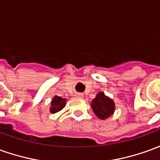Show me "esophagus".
I'll use <instances>...</instances> for the list:
<instances>
[{"instance_id": "1", "label": "esophagus", "mask_w": 160, "mask_h": 160, "mask_svg": "<svg viewBox=\"0 0 160 160\" xmlns=\"http://www.w3.org/2000/svg\"><path fill=\"white\" fill-rule=\"evenodd\" d=\"M77 96H78V97H80V98H83V95H82L81 93H78V94H77Z\"/></svg>"}]
</instances>
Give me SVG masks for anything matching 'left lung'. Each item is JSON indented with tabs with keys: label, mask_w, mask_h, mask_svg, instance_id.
Masks as SVG:
<instances>
[{
	"label": "left lung",
	"mask_w": 160,
	"mask_h": 160,
	"mask_svg": "<svg viewBox=\"0 0 160 160\" xmlns=\"http://www.w3.org/2000/svg\"><path fill=\"white\" fill-rule=\"evenodd\" d=\"M91 107L96 116L100 119H106L110 117L115 110L113 100L105 95L103 92H99L92 99Z\"/></svg>",
	"instance_id": "8db88e82"
}]
</instances>
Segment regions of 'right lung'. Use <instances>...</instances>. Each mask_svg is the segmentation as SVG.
<instances>
[{
	"label": "right lung",
	"mask_w": 160,
	"mask_h": 160,
	"mask_svg": "<svg viewBox=\"0 0 160 160\" xmlns=\"http://www.w3.org/2000/svg\"><path fill=\"white\" fill-rule=\"evenodd\" d=\"M66 99L59 97V96H54L53 99L51 101V107H50V112L52 113H55L60 112L66 106Z\"/></svg>",
	"instance_id": "obj_1"
}]
</instances>
